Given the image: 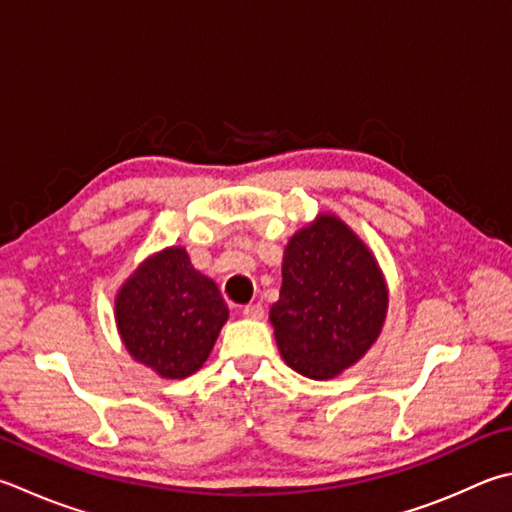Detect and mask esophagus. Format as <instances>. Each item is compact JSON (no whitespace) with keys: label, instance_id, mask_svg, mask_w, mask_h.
Masks as SVG:
<instances>
[{"label":"esophagus","instance_id":"1","mask_svg":"<svg viewBox=\"0 0 512 512\" xmlns=\"http://www.w3.org/2000/svg\"><path fill=\"white\" fill-rule=\"evenodd\" d=\"M263 314H265V310H263V305H260V303L243 305V316L245 318H263Z\"/></svg>","mask_w":512,"mask_h":512}]
</instances>
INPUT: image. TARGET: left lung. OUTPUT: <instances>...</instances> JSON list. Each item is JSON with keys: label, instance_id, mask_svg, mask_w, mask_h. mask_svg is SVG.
I'll use <instances>...</instances> for the list:
<instances>
[{"label": "left lung", "instance_id": "1", "mask_svg": "<svg viewBox=\"0 0 512 512\" xmlns=\"http://www.w3.org/2000/svg\"><path fill=\"white\" fill-rule=\"evenodd\" d=\"M385 310L379 265L339 218L321 216L289 240L281 296L269 310L289 368L332 379L370 350Z\"/></svg>", "mask_w": 512, "mask_h": 512}]
</instances>
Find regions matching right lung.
I'll use <instances>...</instances> for the list:
<instances>
[{
  "mask_svg": "<svg viewBox=\"0 0 512 512\" xmlns=\"http://www.w3.org/2000/svg\"><path fill=\"white\" fill-rule=\"evenodd\" d=\"M227 314L216 283L180 247L140 265L115 298L127 350L167 379H185L207 361Z\"/></svg>",
  "mask_w": 512,
  "mask_h": 512,
  "instance_id": "add662e5",
  "label": "right lung"
}]
</instances>
